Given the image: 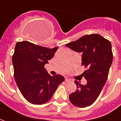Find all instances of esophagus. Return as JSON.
Wrapping results in <instances>:
<instances>
[{
	"label": "esophagus",
	"mask_w": 121,
	"mask_h": 121,
	"mask_svg": "<svg viewBox=\"0 0 121 121\" xmlns=\"http://www.w3.org/2000/svg\"><path fill=\"white\" fill-rule=\"evenodd\" d=\"M65 81H66V82H71V79H69V78H65Z\"/></svg>",
	"instance_id": "esophagus-1"
}]
</instances>
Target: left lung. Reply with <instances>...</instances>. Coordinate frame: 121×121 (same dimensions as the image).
<instances>
[{
  "label": "left lung",
  "mask_w": 121,
  "mask_h": 121,
  "mask_svg": "<svg viewBox=\"0 0 121 121\" xmlns=\"http://www.w3.org/2000/svg\"><path fill=\"white\" fill-rule=\"evenodd\" d=\"M76 52L82 53V65L88 67L83 74L87 80L85 85H77L75 92L69 95V100L74 106L86 107L93 104L106 83L112 65V45L108 40L99 34L86 35L65 45Z\"/></svg>",
  "instance_id": "1"
}]
</instances>
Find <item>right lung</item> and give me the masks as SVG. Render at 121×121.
Here are the masks:
<instances>
[{
    "mask_svg": "<svg viewBox=\"0 0 121 121\" xmlns=\"http://www.w3.org/2000/svg\"><path fill=\"white\" fill-rule=\"evenodd\" d=\"M57 49L58 47L48 48L27 41L16 45L13 56L15 81L22 96L32 104L47 102L65 79L60 74L51 76L44 67Z\"/></svg>",
    "mask_w": 121,
    "mask_h": 121,
    "instance_id": "right-lung-1",
    "label": "right lung"
}]
</instances>
